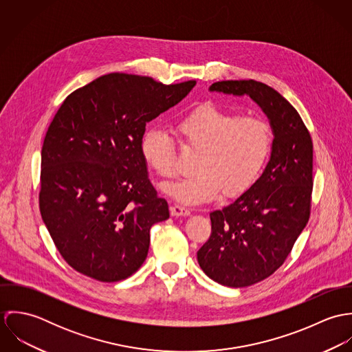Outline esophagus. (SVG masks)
<instances>
[{
    "label": "esophagus",
    "instance_id": "esophagus-1",
    "mask_svg": "<svg viewBox=\"0 0 352 352\" xmlns=\"http://www.w3.org/2000/svg\"><path fill=\"white\" fill-rule=\"evenodd\" d=\"M170 214L173 217H186V215H190L191 211L187 207H183L180 204H173L170 206Z\"/></svg>",
    "mask_w": 352,
    "mask_h": 352
}]
</instances>
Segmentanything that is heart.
Masks as SVG:
<instances>
[{
    "label": "heart",
    "mask_w": 352,
    "mask_h": 352,
    "mask_svg": "<svg viewBox=\"0 0 352 352\" xmlns=\"http://www.w3.org/2000/svg\"><path fill=\"white\" fill-rule=\"evenodd\" d=\"M183 148L195 149L194 175L164 186L166 194L186 204H199L245 194L261 176L274 146L271 124L258 116H243L204 102L175 123ZM144 161L162 179L176 175L173 140L160 129L144 131L140 142Z\"/></svg>",
    "instance_id": "heart-1"
}]
</instances>
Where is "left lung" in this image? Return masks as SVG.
<instances>
[{
  "label": "left lung",
  "mask_w": 352,
  "mask_h": 352,
  "mask_svg": "<svg viewBox=\"0 0 352 352\" xmlns=\"http://www.w3.org/2000/svg\"><path fill=\"white\" fill-rule=\"evenodd\" d=\"M210 91L250 95L274 131L265 170L251 190L210 212L211 234L198 251V263L208 278L228 287H247L285 263L309 221L313 142L297 109L271 87L230 80L214 82Z\"/></svg>",
  "instance_id": "1"
}]
</instances>
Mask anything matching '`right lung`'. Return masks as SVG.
Listing matches in <instances>:
<instances>
[{
    "instance_id": "right-lung-1",
    "label": "right lung",
    "mask_w": 352,
    "mask_h": 352,
    "mask_svg": "<svg viewBox=\"0 0 352 352\" xmlns=\"http://www.w3.org/2000/svg\"><path fill=\"white\" fill-rule=\"evenodd\" d=\"M195 84L109 73L56 111L42 148L39 208L56 250L80 274L119 282L144 264L151 228L169 208L148 179L141 137Z\"/></svg>"
}]
</instances>
